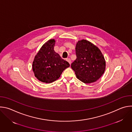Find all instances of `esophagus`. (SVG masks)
Returning <instances> with one entry per match:
<instances>
[{"label":"esophagus","instance_id":"obj_1","mask_svg":"<svg viewBox=\"0 0 132 132\" xmlns=\"http://www.w3.org/2000/svg\"><path fill=\"white\" fill-rule=\"evenodd\" d=\"M66 61L69 63V64H71V60H70V59H69V58L66 59Z\"/></svg>","mask_w":132,"mask_h":132}]
</instances>
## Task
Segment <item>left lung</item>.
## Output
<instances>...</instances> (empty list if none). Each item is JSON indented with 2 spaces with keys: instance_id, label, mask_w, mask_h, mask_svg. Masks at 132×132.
I'll return each instance as SVG.
<instances>
[{
  "instance_id": "obj_1",
  "label": "left lung",
  "mask_w": 132,
  "mask_h": 132,
  "mask_svg": "<svg viewBox=\"0 0 132 132\" xmlns=\"http://www.w3.org/2000/svg\"><path fill=\"white\" fill-rule=\"evenodd\" d=\"M76 59L71 64L77 78L85 84L94 82L103 74L105 62L100 50L86 40L79 41L76 46Z\"/></svg>"
}]
</instances>
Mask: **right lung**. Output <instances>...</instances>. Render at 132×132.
I'll return each mask as SVG.
<instances>
[{
	"label": "right lung",
	"mask_w": 132,
	"mask_h": 132,
	"mask_svg": "<svg viewBox=\"0 0 132 132\" xmlns=\"http://www.w3.org/2000/svg\"><path fill=\"white\" fill-rule=\"evenodd\" d=\"M55 41L51 39L41 48L32 64L35 76L40 81L51 83L58 79L63 71L70 65L54 50Z\"/></svg>",
	"instance_id": "1"
}]
</instances>
